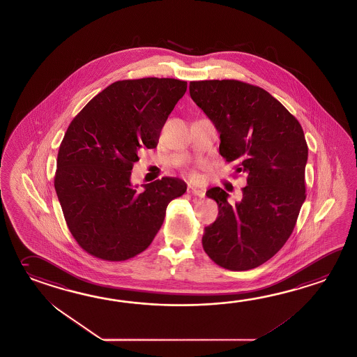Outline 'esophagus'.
I'll use <instances>...</instances> for the list:
<instances>
[{"instance_id":"obj_1","label":"esophagus","mask_w":357,"mask_h":357,"mask_svg":"<svg viewBox=\"0 0 357 357\" xmlns=\"http://www.w3.org/2000/svg\"><path fill=\"white\" fill-rule=\"evenodd\" d=\"M188 192L191 195L197 196V197H204L205 196V191L203 189H196L194 186H189L188 188Z\"/></svg>"}]
</instances>
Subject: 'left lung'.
<instances>
[{
  "label": "left lung",
  "mask_w": 357,
  "mask_h": 357,
  "mask_svg": "<svg viewBox=\"0 0 357 357\" xmlns=\"http://www.w3.org/2000/svg\"><path fill=\"white\" fill-rule=\"evenodd\" d=\"M190 96L220 134L219 153L247 176L242 200L206 191L219 206L204 229V251L217 265L245 271L285 245L305 200L307 146L299 121L259 86L237 79L190 82Z\"/></svg>",
  "instance_id": "left-lung-1"
}]
</instances>
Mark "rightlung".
<instances>
[{
    "instance_id": "right-lung-1",
    "label": "right lung",
    "mask_w": 357,
    "mask_h": 357,
    "mask_svg": "<svg viewBox=\"0 0 357 357\" xmlns=\"http://www.w3.org/2000/svg\"><path fill=\"white\" fill-rule=\"evenodd\" d=\"M186 81L147 77L116 81L70 121L61 143L54 188L68 229L84 251L126 261L152 243L171 200L186 183L163 177L132 186L134 162L155 148Z\"/></svg>"
}]
</instances>
